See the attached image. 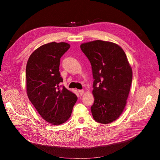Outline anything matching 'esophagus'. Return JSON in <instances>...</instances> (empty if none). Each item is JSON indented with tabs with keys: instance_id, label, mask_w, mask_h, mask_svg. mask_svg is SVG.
Wrapping results in <instances>:
<instances>
[{
	"instance_id": "1",
	"label": "esophagus",
	"mask_w": 160,
	"mask_h": 160,
	"mask_svg": "<svg viewBox=\"0 0 160 160\" xmlns=\"http://www.w3.org/2000/svg\"><path fill=\"white\" fill-rule=\"evenodd\" d=\"M78 92H79V94H80L81 95H83V93H84V90H83V89H79V90L78 91Z\"/></svg>"
}]
</instances>
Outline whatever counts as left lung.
I'll return each mask as SVG.
<instances>
[{
	"mask_svg": "<svg viewBox=\"0 0 160 160\" xmlns=\"http://www.w3.org/2000/svg\"><path fill=\"white\" fill-rule=\"evenodd\" d=\"M91 62L93 77V105L91 111L97 122L108 124L117 119L127 103L132 69L123 50L115 43L97 40L81 44Z\"/></svg>",
	"mask_w": 160,
	"mask_h": 160,
	"instance_id": "1",
	"label": "left lung"
}]
</instances>
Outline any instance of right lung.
<instances>
[{
	"label": "right lung",
	"instance_id": "obj_1",
	"mask_svg": "<svg viewBox=\"0 0 160 160\" xmlns=\"http://www.w3.org/2000/svg\"><path fill=\"white\" fill-rule=\"evenodd\" d=\"M69 48L63 42L43 45L31 55L26 67L28 99L43 119L55 125L67 122L77 100L75 93L61 85L60 59Z\"/></svg>",
	"mask_w": 160,
	"mask_h": 160
}]
</instances>
